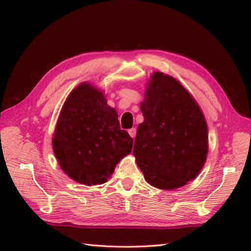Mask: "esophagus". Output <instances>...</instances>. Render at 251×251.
Instances as JSON below:
<instances>
[{"label": "esophagus", "instance_id": "1", "mask_svg": "<svg viewBox=\"0 0 251 251\" xmlns=\"http://www.w3.org/2000/svg\"><path fill=\"white\" fill-rule=\"evenodd\" d=\"M128 134H129V136L132 138V139H134V138L136 137V134H137V129H136V128H130V129L128 130Z\"/></svg>", "mask_w": 251, "mask_h": 251}]
</instances>
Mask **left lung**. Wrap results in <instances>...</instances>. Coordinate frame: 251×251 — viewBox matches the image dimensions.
Returning <instances> with one entry per match:
<instances>
[{"label":"left lung","instance_id":"8db88e82","mask_svg":"<svg viewBox=\"0 0 251 251\" xmlns=\"http://www.w3.org/2000/svg\"><path fill=\"white\" fill-rule=\"evenodd\" d=\"M140 109L145 121L132 153L147 182L175 190L195 179L207 158L208 127L193 96L178 79L156 71Z\"/></svg>","mask_w":251,"mask_h":251}]
</instances>
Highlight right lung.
<instances>
[{
    "label": "right lung",
    "instance_id": "right-lung-1",
    "mask_svg": "<svg viewBox=\"0 0 251 251\" xmlns=\"http://www.w3.org/2000/svg\"><path fill=\"white\" fill-rule=\"evenodd\" d=\"M117 117L102 90L90 83L69 94L52 135V150L68 177L85 185L108 181L132 148V138L121 129Z\"/></svg>",
    "mask_w": 251,
    "mask_h": 251
}]
</instances>
